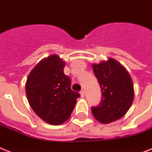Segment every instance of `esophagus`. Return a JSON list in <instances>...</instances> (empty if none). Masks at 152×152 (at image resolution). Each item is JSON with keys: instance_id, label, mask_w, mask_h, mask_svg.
<instances>
[{"instance_id": "34e87169", "label": "esophagus", "mask_w": 152, "mask_h": 152, "mask_svg": "<svg viewBox=\"0 0 152 152\" xmlns=\"http://www.w3.org/2000/svg\"><path fill=\"white\" fill-rule=\"evenodd\" d=\"M80 95H81V97H84V91H83V90H82V91H80Z\"/></svg>"}]
</instances>
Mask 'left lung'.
<instances>
[{
    "label": "left lung",
    "mask_w": 152,
    "mask_h": 152,
    "mask_svg": "<svg viewBox=\"0 0 152 152\" xmlns=\"http://www.w3.org/2000/svg\"><path fill=\"white\" fill-rule=\"evenodd\" d=\"M102 88V100L92 107L93 115L104 124L121 119L132 105L134 98V83L127 70L114 58L92 65Z\"/></svg>",
    "instance_id": "8db88e82"
}]
</instances>
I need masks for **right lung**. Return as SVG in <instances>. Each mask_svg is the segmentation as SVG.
<instances>
[{
	"mask_svg": "<svg viewBox=\"0 0 152 152\" xmlns=\"http://www.w3.org/2000/svg\"><path fill=\"white\" fill-rule=\"evenodd\" d=\"M65 62L57 55L42 59L29 72L26 93L34 112L50 125H60L69 119L80 97L71 90V80L64 74Z\"/></svg>",
	"mask_w": 152,
	"mask_h": 152,
	"instance_id": "right-lung-1",
	"label": "right lung"
}]
</instances>
